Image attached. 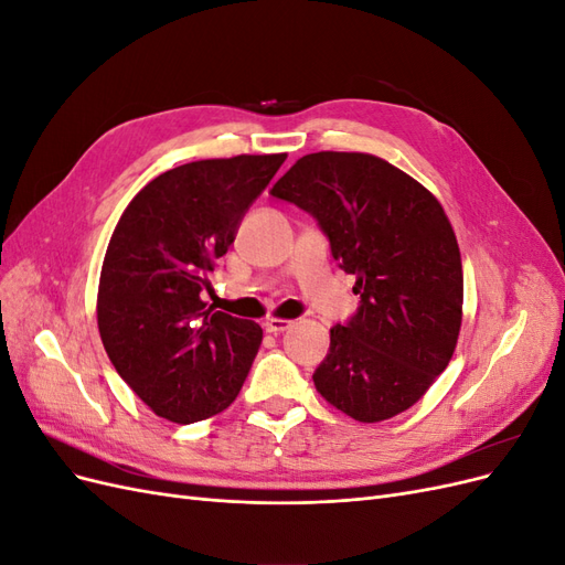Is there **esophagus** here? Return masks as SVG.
<instances>
[{"label": "esophagus", "instance_id": "1", "mask_svg": "<svg viewBox=\"0 0 565 565\" xmlns=\"http://www.w3.org/2000/svg\"><path fill=\"white\" fill-rule=\"evenodd\" d=\"M292 324H295V322L287 320V318H266L264 328H266V332H270V334H280V332L292 328Z\"/></svg>", "mask_w": 565, "mask_h": 565}]
</instances>
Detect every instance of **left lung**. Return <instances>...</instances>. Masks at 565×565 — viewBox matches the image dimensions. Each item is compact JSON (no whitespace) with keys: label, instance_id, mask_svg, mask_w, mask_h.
Wrapping results in <instances>:
<instances>
[{"label":"left lung","instance_id":"1","mask_svg":"<svg viewBox=\"0 0 565 565\" xmlns=\"http://www.w3.org/2000/svg\"><path fill=\"white\" fill-rule=\"evenodd\" d=\"M270 195L316 216L361 295L330 330L318 393L355 422L405 413L448 367L461 328L465 276L440 202L377 156L334 150L297 160Z\"/></svg>","mask_w":565,"mask_h":565}]
</instances>
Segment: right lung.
Segmentation results:
<instances>
[{"label": "right lung", "mask_w": 565, "mask_h": 565, "mask_svg": "<svg viewBox=\"0 0 565 565\" xmlns=\"http://www.w3.org/2000/svg\"><path fill=\"white\" fill-rule=\"evenodd\" d=\"M287 152L198 160L152 179L106 249L96 318L110 363L152 413L193 424L241 393L262 328L202 299L249 204Z\"/></svg>", "instance_id": "obj_1"}]
</instances>
